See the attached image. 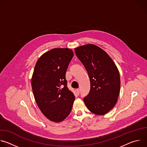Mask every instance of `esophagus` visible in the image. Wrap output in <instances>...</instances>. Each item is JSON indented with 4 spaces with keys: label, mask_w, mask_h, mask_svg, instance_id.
I'll use <instances>...</instances> for the list:
<instances>
[{
    "label": "esophagus",
    "mask_w": 147,
    "mask_h": 147,
    "mask_svg": "<svg viewBox=\"0 0 147 147\" xmlns=\"http://www.w3.org/2000/svg\"><path fill=\"white\" fill-rule=\"evenodd\" d=\"M76 92H77V94H80V90L79 88L77 89V90H76Z\"/></svg>",
    "instance_id": "obj_1"
}]
</instances>
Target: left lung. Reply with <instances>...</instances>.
Wrapping results in <instances>:
<instances>
[{"label": "left lung", "mask_w": 147, "mask_h": 147, "mask_svg": "<svg viewBox=\"0 0 147 147\" xmlns=\"http://www.w3.org/2000/svg\"><path fill=\"white\" fill-rule=\"evenodd\" d=\"M74 50L90 80V91L84 102L92 113L98 115L107 113L116 104L120 90L116 65L105 51L95 45H82Z\"/></svg>", "instance_id": "left-lung-1"}]
</instances>
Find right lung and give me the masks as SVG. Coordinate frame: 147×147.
Listing matches in <instances>:
<instances>
[{
	"label": "right lung",
	"instance_id": "1",
	"mask_svg": "<svg viewBox=\"0 0 147 147\" xmlns=\"http://www.w3.org/2000/svg\"><path fill=\"white\" fill-rule=\"evenodd\" d=\"M69 48H53L37 60L31 78L35 100L41 112L57 123L70 114L75 96L67 87L66 73L73 57Z\"/></svg>",
	"mask_w": 147,
	"mask_h": 147
}]
</instances>
